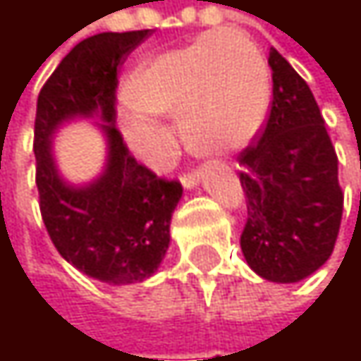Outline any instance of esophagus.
<instances>
[{
    "label": "esophagus",
    "instance_id": "esophagus-1",
    "mask_svg": "<svg viewBox=\"0 0 361 361\" xmlns=\"http://www.w3.org/2000/svg\"><path fill=\"white\" fill-rule=\"evenodd\" d=\"M198 181H200V173H198V171H190V173H183V176H181V185H183L185 190L196 188Z\"/></svg>",
    "mask_w": 361,
    "mask_h": 361
}]
</instances>
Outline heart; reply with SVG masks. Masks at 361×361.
Masks as SVG:
<instances>
[{
  "instance_id": "b5f03b06",
  "label": "heart",
  "mask_w": 361,
  "mask_h": 361,
  "mask_svg": "<svg viewBox=\"0 0 361 361\" xmlns=\"http://www.w3.org/2000/svg\"><path fill=\"white\" fill-rule=\"evenodd\" d=\"M121 129L129 146L157 159L150 114L180 118L185 144L202 157L243 150L261 131L271 102L261 49L234 29H217L146 60L125 85Z\"/></svg>"
}]
</instances>
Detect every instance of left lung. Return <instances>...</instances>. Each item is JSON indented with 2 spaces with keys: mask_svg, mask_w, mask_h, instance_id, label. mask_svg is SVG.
<instances>
[{
  "mask_svg": "<svg viewBox=\"0 0 361 361\" xmlns=\"http://www.w3.org/2000/svg\"><path fill=\"white\" fill-rule=\"evenodd\" d=\"M274 100L261 137L240 152L247 226L240 249L255 274L290 284L334 249L343 192L322 112L299 73L271 47Z\"/></svg>",
  "mask_w": 361,
  "mask_h": 361,
  "instance_id": "obj_1",
  "label": "left lung"
}]
</instances>
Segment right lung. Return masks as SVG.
<instances>
[{
    "label": "right lung",
    "mask_w": 361,
    "mask_h": 361,
    "mask_svg": "<svg viewBox=\"0 0 361 361\" xmlns=\"http://www.w3.org/2000/svg\"><path fill=\"white\" fill-rule=\"evenodd\" d=\"M146 31L100 33L77 43L37 98L35 161L39 209L58 252L79 271L109 284L150 278L169 249L180 181L157 178L127 150L114 125L116 66ZM73 118H96L107 137L105 171L73 186L53 159V133Z\"/></svg>",
    "instance_id": "add662e5"
}]
</instances>
